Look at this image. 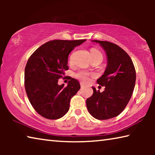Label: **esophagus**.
Masks as SVG:
<instances>
[{
    "mask_svg": "<svg viewBox=\"0 0 155 155\" xmlns=\"http://www.w3.org/2000/svg\"><path fill=\"white\" fill-rule=\"evenodd\" d=\"M80 85H81V87H84V84H83V83H81Z\"/></svg>",
    "mask_w": 155,
    "mask_h": 155,
    "instance_id": "esophagus-1",
    "label": "esophagus"
}]
</instances>
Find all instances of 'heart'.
Returning <instances> with one entry per match:
<instances>
[{
	"label": "heart",
	"mask_w": 155,
	"mask_h": 155,
	"mask_svg": "<svg viewBox=\"0 0 155 155\" xmlns=\"http://www.w3.org/2000/svg\"><path fill=\"white\" fill-rule=\"evenodd\" d=\"M90 53H91V58H92V59L99 57L103 58V55H102L101 52L96 49H94V48L91 49ZM70 63H72V59H70ZM91 75H92L91 73L88 72L87 71H85V70H79V71H78L77 73H76L74 76L75 77L78 78V80L83 81V82H87Z\"/></svg>",
	"instance_id": "b5f03b06"
}]
</instances>
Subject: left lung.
Instances as JSON below:
<instances>
[{
	"mask_svg": "<svg viewBox=\"0 0 155 155\" xmlns=\"http://www.w3.org/2000/svg\"><path fill=\"white\" fill-rule=\"evenodd\" d=\"M104 49L108 62L104 74L97 80L105 87L103 92L92 87V96L86 101L88 111L94 118L108 120L124 111L134 90L136 72L129 55L117 44L93 40ZM101 87V86H99Z\"/></svg>",
	"mask_w": 155,
	"mask_h": 155,
	"instance_id": "8db88e82",
	"label": "left lung"
}]
</instances>
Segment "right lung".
Instances as JSON below:
<instances>
[{
    "label": "right lung",
    "mask_w": 155,
    "mask_h": 155,
    "mask_svg": "<svg viewBox=\"0 0 155 155\" xmlns=\"http://www.w3.org/2000/svg\"><path fill=\"white\" fill-rule=\"evenodd\" d=\"M86 40L49 41L31 54L25 70V87L34 109L49 120L61 118L70 108V100L81 87L74 78L68 86L58 85L68 70V55Z\"/></svg>",
    "instance_id": "add662e5"
}]
</instances>
